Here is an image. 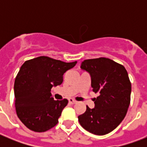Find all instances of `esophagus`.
<instances>
[{
	"label": "esophagus",
	"instance_id": "1",
	"mask_svg": "<svg viewBox=\"0 0 147 147\" xmlns=\"http://www.w3.org/2000/svg\"><path fill=\"white\" fill-rule=\"evenodd\" d=\"M68 102H69V103H71V104H75V103H76V100H74L73 98H70L69 100H68Z\"/></svg>",
	"mask_w": 147,
	"mask_h": 147
}]
</instances>
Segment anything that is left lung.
Segmentation results:
<instances>
[{"instance_id": "8db88e82", "label": "left lung", "mask_w": 147, "mask_h": 147, "mask_svg": "<svg viewBox=\"0 0 147 147\" xmlns=\"http://www.w3.org/2000/svg\"><path fill=\"white\" fill-rule=\"evenodd\" d=\"M81 68L91 77L94 108L86 106L78 117L81 126L87 131L103 136L111 132L125 117L131 102V83L122 64L111 59L99 57L84 60Z\"/></svg>"}]
</instances>
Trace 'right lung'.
Instances as JSON below:
<instances>
[{
  "label": "right lung",
  "mask_w": 147,
  "mask_h": 147,
  "mask_svg": "<svg viewBox=\"0 0 147 147\" xmlns=\"http://www.w3.org/2000/svg\"><path fill=\"white\" fill-rule=\"evenodd\" d=\"M76 63L42 56L21 66L15 80V106L19 119L27 128L44 132L57 125L68 101L54 100L51 88L61 85L64 72Z\"/></svg>",
  "instance_id": "add662e5"
}]
</instances>
